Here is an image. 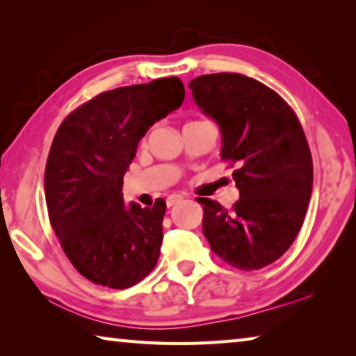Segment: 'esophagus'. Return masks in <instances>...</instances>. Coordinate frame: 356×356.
<instances>
[{
	"label": "esophagus",
	"mask_w": 356,
	"mask_h": 356,
	"mask_svg": "<svg viewBox=\"0 0 356 356\" xmlns=\"http://www.w3.org/2000/svg\"><path fill=\"white\" fill-rule=\"evenodd\" d=\"M182 200H184L182 196H179V195H171V196L168 197V200H166V206H168V207H174V206H176V204L182 202Z\"/></svg>",
	"instance_id": "1"
}]
</instances>
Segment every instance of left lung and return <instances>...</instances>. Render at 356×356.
<instances>
[{"label": "left lung", "mask_w": 356, "mask_h": 356, "mask_svg": "<svg viewBox=\"0 0 356 356\" xmlns=\"http://www.w3.org/2000/svg\"><path fill=\"white\" fill-rule=\"evenodd\" d=\"M196 105L218 124L221 160L240 200L227 210L202 204V232L216 256L240 270H259L291 248L312 193V156L297 114L254 78L201 75L190 81Z\"/></svg>", "instance_id": "8db88e82"}]
</instances>
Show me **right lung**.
<instances>
[{"label": "right lung", "instance_id": "obj_1", "mask_svg": "<svg viewBox=\"0 0 356 356\" xmlns=\"http://www.w3.org/2000/svg\"><path fill=\"white\" fill-rule=\"evenodd\" d=\"M184 83L160 78L99 94L63 120L45 166V201L65 256L84 278L127 289L152 272L166 202L124 204V174L156 120L182 105Z\"/></svg>", "mask_w": 356, "mask_h": 356}]
</instances>
